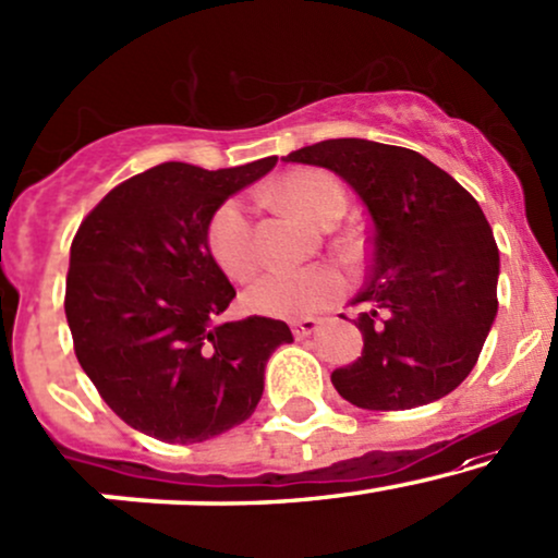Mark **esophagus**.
<instances>
[{
	"label": "esophagus",
	"mask_w": 558,
	"mask_h": 558,
	"mask_svg": "<svg viewBox=\"0 0 558 558\" xmlns=\"http://www.w3.org/2000/svg\"><path fill=\"white\" fill-rule=\"evenodd\" d=\"M291 330H293V336L302 341V339H307V336L320 330V320H317V317H302V320L291 323Z\"/></svg>",
	"instance_id": "obj_1"
}]
</instances>
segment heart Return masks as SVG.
Returning a JSON list of instances; mask_svg holds the SVG:
<instances>
[{"label":"heart","instance_id":"b5f03b06","mask_svg":"<svg viewBox=\"0 0 558 558\" xmlns=\"http://www.w3.org/2000/svg\"><path fill=\"white\" fill-rule=\"evenodd\" d=\"M275 195L312 225L330 228L344 214V190L323 171H291L275 185ZM206 246L217 267L232 280H246L256 269L254 228L243 201L230 198L206 225ZM344 289V280L330 267H304L267 272L243 293L248 312L262 317H307L326 307Z\"/></svg>","mask_w":558,"mask_h":558}]
</instances>
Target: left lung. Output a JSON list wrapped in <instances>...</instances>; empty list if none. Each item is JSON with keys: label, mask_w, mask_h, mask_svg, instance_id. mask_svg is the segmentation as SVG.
<instances>
[{"label": "left lung", "mask_w": 558, "mask_h": 558, "mask_svg": "<svg viewBox=\"0 0 558 558\" xmlns=\"http://www.w3.org/2000/svg\"><path fill=\"white\" fill-rule=\"evenodd\" d=\"M339 174L371 219L363 357L330 373L363 410H410L450 395L476 365L498 315L500 256L469 190L421 153L341 137L283 158Z\"/></svg>", "instance_id": "obj_1"}]
</instances>
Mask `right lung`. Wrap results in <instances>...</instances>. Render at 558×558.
Returning a JSON list of instances; mask_svg holds the SVG:
<instances>
[{"mask_svg": "<svg viewBox=\"0 0 558 558\" xmlns=\"http://www.w3.org/2000/svg\"><path fill=\"white\" fill-rule=\"evenodd\" d=\"M278 163H158L113 187L71 243L65 317L78 365L108 408L161 442H204L243 424L265 365L291 328L272 317L217 323L235 289L211 259L217 206Z\"/></svg>", "mask_w": 558, "mask_h": 558, "instance_id": "add662e5", "label": "right lung"}]
</instances>
